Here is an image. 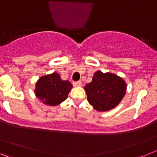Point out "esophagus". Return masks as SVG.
<instances>
[{
    "label": "esophagus",
    "instance_id": "34e87169",
    "mask_svg": "<svg viewBox=\"0 0 157 157\" xmlns=\"http://www.w3.org/2000/svg\"><path fill=\"white\" fill-rule=\"evenodd\" d=\"M73 86H81L82 82L81 81L74 82H73Z\"/></svg>",
    "mask_w": 157,
    "mask_h": 157
}]
</instances>
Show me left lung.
<instances>
[{
	"mask_svg": "<svg viewBox=\"0 0 157 157\" xmlns=\"http://www.w3.org/2000/svg\"><path fill=\"white\" fill-rule=\"evenodd\" d=\"M84 89L89 103L94 109L105 112L120 104L126 94L127 84L116 75L98 71L94 75L92 82L86 84Z\"/></svg>",
	"mask_w": 157,
	"mask_h": 157,
	"instance_id": "left-lung-1",
	"label": "left lung"
}]
</instances>
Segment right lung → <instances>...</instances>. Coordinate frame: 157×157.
<instances>
[{
    "instance_id": "right-lung-1",
    "label": "right lung",
    "mask_w": 157,
    "mask_h": 157,
    "mask_svg": "<svg viewBox=\"0 0 157 157\" xmlns=\"http://www.w3.org/2000/svg\"><path fill=\"white\" fill-rule=\"evenodd\" d=\"M71 88L70 82L63 81L59 74L54 72L40 78L36 83L35 94L44 104L55 106L67 99Z\"/></svg>"
}]
</instances>
